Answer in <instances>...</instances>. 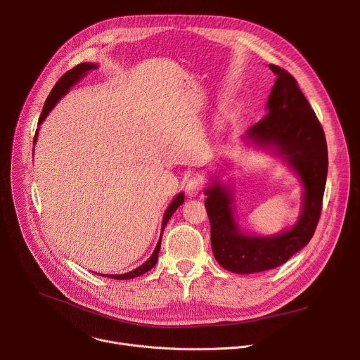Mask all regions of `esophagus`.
Segmentation results:
<instances>
[{"instance_id":"1","label":"esophagus","mask_w":360,"mask_h":360,"mask_svg":"<svg viewBox=\"0 0 360 360\" xmlns=\"http://www.w3.org/2000/svg\"><path fill=\"white\" fill-rule=\"evenodd\" d=\"M202 179L199 176H193L191 178L188 182H186V186H185V192L188 196H196L200 189H202Z\"/></svg>"}]
</instances>
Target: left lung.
Wrapping results in <instances>:
<instances>
[{"label": "left lung", "mask_w": 360, "mask_h": 360, "mask_svg": "<svg viewBox=\"0 0 360 360\" xmlns=\"http://www.w3.org/2000/svg\"><path fill=\"white\" fill-rule=\"evenodd\" d=\"M276 75L269 94L266 117L246 131L245 141L271 149L300 178L303 205L293 228L275 236L243 235L235 219L232 193L215 181L205 189L211 245L217 262L233 274H255L281 266L309 243L318 226L328 176V146L323 128L296 79L271 64Z\"/></svg>", "instance_id": "1"}]
</instances>
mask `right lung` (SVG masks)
Masks as SVG:
<instances>
[{"label": "right lung", "mask_w": 360, "mask_h": 360, "mask_svg": "<svg viewBox=\"0 0 360 360\" xmlns=\"http://www.w3.org/2000/svg\"><path fill=\"white\" fill-rule=\"evenodd\" d=\"M94 68H96L95 64H88V63L78 64L77 67H74L72 70H70L68 72H65V74L58 79V82L56 84V86L53 88V91L49 92V95H48V98H46V101H45L42 112H41L39 120H38V125L46 118V115L49 114V111L56 107V104L60 101V98L64 96V95L68 92V89H70L74 84H77L84 75H86V74H88L89 71H92ZM37 135H38V131H35L34 143H35V141H37ZM184 198H185V196H184V193L181 192V193H178V195L175 196V199L169 203V207L167 208V212H165L164 219H162L161 236H162V232H164V229H165V225H167V222L169 221V218L172 217V214L178 210L179 205L184 203ZM160 249H161V238H160V240H158V243H157V248H155V250H153L150 258H149L145 264H142L139 268H136V269H134V271H131V272H128V274H122V275H105V276H107V278H112V279H122V281H124V279H132V278H136V276L143 275L145 272H148L149 269H152L153 266L157 265ZM101 276H104V275H101Z\"/></svg>", "instance_id": "obj_1"}]
</instances>
